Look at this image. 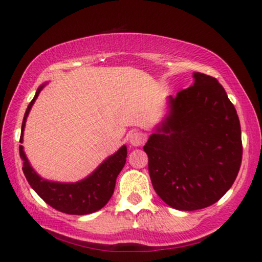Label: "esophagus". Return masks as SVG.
Masks as SVG:
<instances>
[{"mask_svg":"<svg viewBox=\"0 0 262 262\" xmlns=\"http://www.w3.org/2000/svg\"><path fill=\"white\" fill-rule=\"evenodd\" d=\"M128 140L133 146H139V145H143V144L145 143L146 138H145V135H144L143 133H140V132H130L128 135Z\"/></svg>","mask_w":262,"mask_h":262,"instance_id":"esophagus-1","label":"esophagus"}]
</instances>
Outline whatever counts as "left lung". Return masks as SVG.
Segmentation results:
<instances>
[{"instance_id":"1","label":"left lung","mask_w":262,"mask_h":262,"mask_svg":"<svg viewBox=\"0 0 262 262\" xmlns=\"http://www.w3.org/2000/svg\"><path fill=\"white\" fill-rule=\"evenodd\" d=\"M144 145L158 196L172 208L212 206L235 181L242 164V129L235 107L217 79L193 73Z\"/></svg>"}]
</instances>
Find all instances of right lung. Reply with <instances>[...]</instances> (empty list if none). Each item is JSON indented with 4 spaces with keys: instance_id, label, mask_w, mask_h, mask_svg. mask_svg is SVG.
I'll return each instance as SVG.
<instances>
[{
    "instance_id": "1",
    "label": "right lung",
    "mask_w": 262,
    "mask_h": 262,
    "mask_svg": "<svg viewBox=\"0 0 262 262\" xmlns=\"http://www.w3.org/2000/svg\"><path fill=\"white\" fill-rule=\"evenodd\" d=\"M45 85L47 82L38 87L34 98L27 108L22 123L20 143H23V132H25L27 117ZM19 156L23 161L22 170L27 181L41 200L45 201L50 207L66 214L83 215L103 208L111 200L116 187L117 176L125 165L127 146H121L118 151L108 156L92 173L77 182L49 181L39 176L32 167L22 145H19Z\"/></svg>"
}]
</instances>
